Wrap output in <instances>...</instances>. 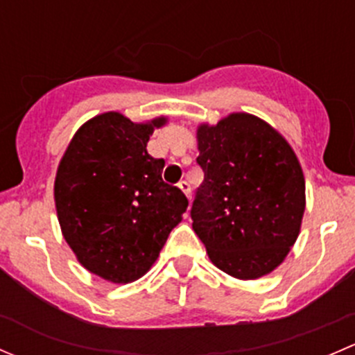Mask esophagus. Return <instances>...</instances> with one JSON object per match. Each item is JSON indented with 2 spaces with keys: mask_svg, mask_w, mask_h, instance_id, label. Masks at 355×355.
Wrapping results in <instances>:
<instances>
[{
  "mask_svg": "<svg viewBox=\"0 0 355 355\" xmlns=\"http://www.w3.org/2000/svg\"><path fill=\"white\" fill-rule=\"evenodd\" d=\"M178 187H180V191L184 192L185 196H187L189 200L192 199V189H191V184H189L187 180H182V182H178Z\"/></svg>",
  "mask_w": 355,
  "mask_h": 355,
  "instance_id": "esophagus-1",
  "label": "esophagus"
}]
</instances>
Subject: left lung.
<instances>
[{
	"instance_id": "1",
	"label": "left lung",
	"mask_w": 355,
	"mask_h": 355,
	"mask_svg": "<svg viewBox=\"0 0 355 355\" xmlns=\"http://www.w3.org/2000/svg\"><path fill=\"white\" fill-rule=\"evenodd\" d=\"M204 182L192 228L221 271L254 280L273 271L299 235L306 209L302 168L266 121L234 113L198 130Z\"/></svg>"
}]
</instances>
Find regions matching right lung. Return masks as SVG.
I'll list each match as a JSON object with an SVG mask.
<instances>
[{"instance_id":"obj_1","label":"right lung","mask_w":355,"mask_h":355,"mask_svg":"<svg viewBox=\"0 0 355 355\" xmlns=\"http://www.w3.org/2000/svg\"><path fill=\"white\" fill-rule=\"evenodd\" d=\"M164 121L103 113L78 128L60 161L55 202L63 237L82 266L113 284L153 266L189 206L180 189L163 182L164 159L146 149Z\"/></svg>"}]
</instances>
